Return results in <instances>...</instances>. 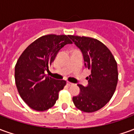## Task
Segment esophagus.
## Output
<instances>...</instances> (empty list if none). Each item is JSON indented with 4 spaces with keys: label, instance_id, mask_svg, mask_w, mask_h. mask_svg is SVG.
Segmentation results:
<instances>
[{
    "label": "esophagus",
    "instance_id": "34e87169",
    "mask_svg": "<svg viewBox=\"0 0 134 134\" xmlns=\"http://www.w3.org/2000/svg\"><path fill=\"white\" fill-rule=\"evenodd\" d=\"M67 86H69V87H70V86H71V85H72L73 83H72V82H67Z\"/></svg>",
    "mask_w": 134,
    "mask_h": 134
}]
</instances>
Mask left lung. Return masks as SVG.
<instances>
[{
    "label": "left lung",
    "mask_w": 134,
    "mask_h": 134,
    "mask_svg": "<svg viewBox=\"0 0 134 134\" xmlns=\"http://www.w3.org/2000/svg\"><path fill=\"white\" fill-rule=\"evenodd\" d=\"M70 38L82 52L85 67L91 70L87 86L77 85L80 93L73 97V103L83 112H95L105 105L115 93L117 63L108 47L96 38L71 35Z\"/></svg>",
    "instance_id": "8db88e82"
}]
</instances>
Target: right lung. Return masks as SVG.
Returning <instances> with one entry per match:
<instances>
[{"instance_id":"right-lung-1","label":"right lung","mask_w":134,"mask_h":134,"mask_svg":"<svg viewBox=\"0 0 134 134\" xmlns=\"http://www.w3.org/2000/svg\"><path fill=\"white\" fill-rule=\"evenodd\" d=\"M70 35L49 34L37 38L23 52L15 66V81L21 98L37 111L49 109L66 85L46 75L59 51L72 44Z\"/></svg>"}]
</instances>
